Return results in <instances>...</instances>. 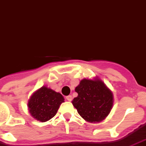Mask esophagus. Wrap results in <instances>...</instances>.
Wrapping results in <instances>:
<instances>
[{
	"mask_svg": "<svg viewBox=\"0 0 146 146\" xmlns=\"http://www.w3.org/2000/svg\"><path fill=\"white\" fill-rule=\"evenodd\" d=\"M66 100L68 101H72V96H66Z\"/></svg>",
	"mask_w": 146,
	"mask_h": 146,
	"instance_id": "1",
	"label": "esophagus"
}]
</instances>
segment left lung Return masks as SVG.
<instances>
[{"label": "left lung", "instance_id": "1", "mask_svg": "<svg viewBox=\"0 0 146 146\" xmlns=\"http://www.w3.org/2000/svg\"><path fill=\"white\" fill-rule=\"evenodd\" d=\"M77 97L72 104L82 117L89 122H99L106 117L113 106V94L100 79H83L75 88Z\"/></svg>", "mask_w": 146, "mask_h": 146}]
</instances>
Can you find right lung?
Returning a JSON list of instances; mask_svg holds the SVG:
<instances>
[{
    "instance_id": "right-lung-1",
    "label": "right lung",
    "mask_w": 146,
    "mask_h": 146,
    "mask_svg": "<svg viewBox=\"0 0 146 146\" xmlns=\"http://www.w3.org/2000/svg\"><path fill=\"white\" fill-rule=\"evenodd\" d=\"M64 100L63 96L51 89L42 87L32 96L28 107L31 115L37 121L45 122L56 115Z\"/></svg>"
}]
</instances>
